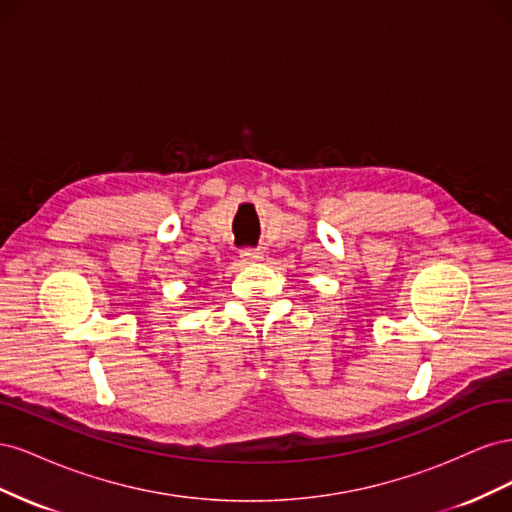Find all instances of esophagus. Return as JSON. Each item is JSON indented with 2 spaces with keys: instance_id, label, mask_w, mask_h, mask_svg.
Segmentation results:
<instances>
[{
  "instance_id": "obj_1",
  "label": "esophagus",
  "mask_w": 512,
  "mask_h": 512,
  "mask_svg": "<svg viewBox=\"0 0 512 512\" xmlns=\"http://www.w3.org/2000/svg\"><path fill=\"white\" fill-rule=\"evenodd\" d=\"M241 260L245 265H256V262L262 260V252L260 250H241Z\"/></svg>"
}]
</instances>
